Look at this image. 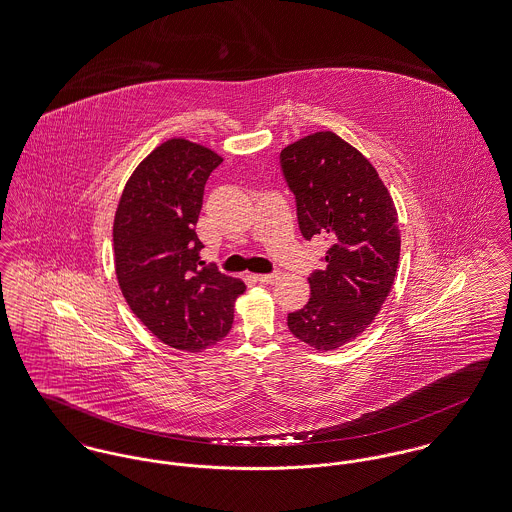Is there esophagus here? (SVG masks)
Returning <instances> with one entry per match:
<instances>
[{"label": "esophagus", "instance_id": "obj_1", "mask_svg": "<svg viewBox=\"0 0 512 512\" xmlns=\"http://www.w3.org/2000/svg\"><path fill=\"white\" fill-rule=\"evenodd\" d=\"M255 278H257L261 284H274L280 276H278V274H257Z\"/></svg>", "mask_w": 512, "mask_h": 512}]
</instances>
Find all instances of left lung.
<instances>
[{"label":"left lung","mask_w":512,"mask_h":512,"mask_svg":"<svg viewBox=\"0 0 512 512\" xmlns=\"http://www.w3.org/2000/svg\"><path fill=\"white\" fill-rule=\"evenodd\" d=\"M280 162L303 238L331 243L325 269L307 278L311 298L288 313V329L307 346L331 352L360 336L391 294L398 214L373 164L332 131L301 137L282 149Z\"/></svg>","instance_id":"1"}]
</instances>
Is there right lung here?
<instances>
[{
    "mask_svg": "<svg viewBox=\"0 0 512 512\" xmlns=\"http://www.w3.org/2000/svg\"><path fill=\"white\" fill-rule=\"evenodd\" d=\"M222 156L174 137L158 145L125 183L114 216V267L137 319L164 344L201 352L234 323L240 278L201 261L195 224L205 183Z\"/></svg>",
    "mask_w": 512,
    "mask_h": 512,
    "instance_id": "1",
    "label": "right lung"
}]
</instances>
